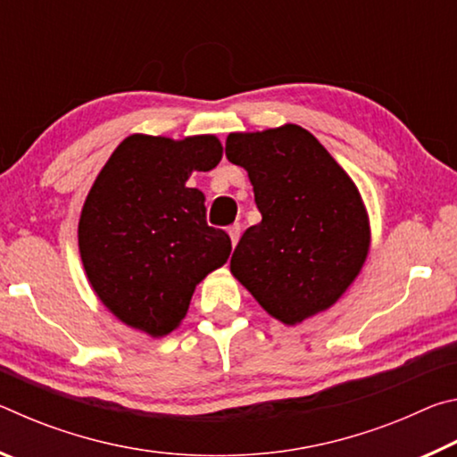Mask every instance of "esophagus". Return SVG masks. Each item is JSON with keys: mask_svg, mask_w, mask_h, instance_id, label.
Segmentation results:
<instances>
[{"mask_svg": "<svg viewBox=\"0 0 457 457\" xmlns=\"http://www.w3.org/2000/svg\"><path fill=\"white\" fill-rule=\"evenodd\" d=\"M228 234L231 237V244L236 245L239 242V236H242V226H239V223H234V226L228 228Z\"/></svg>", "mask_w": 457, "mask_h": 457, "instance_id": "1", "label": "esophagus"}]
</instances>
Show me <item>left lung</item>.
I'll return each mask as SVG.
<instances>
[{"label":"left lung","mask_w":457,"mask_h":457,"mask_svg":"<svg viewBox=\"0 0 457 457\" xmlns=\"http://www.w3.org/2000/svg\"><path fill=\"white\" fill-rule=\"evenodd\" d=\"M226 157L247 171L262 213L239 239L231 274L290 327L327 311L369 253V218L357 185L298 125L231 133Z\"/></svg>","instance_id":"left-lung-1"}]
</instances>
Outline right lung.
Wrapping results in <instances>:
<instances>
[{
  "label": "right lung",
  "mask_w": 457,
  "mask_h": 457,
  "mask_svg": "<svg viewBox=\"0 0 457 457\" xmlns=\"http://www.w3.org/2000/svg\"><path fill=\"white\" fill-rule=\"evenodd\" d=\"M218 137L130 135L84 201L79 247L92 290L119 320L154 338L179 327L195 286L229 258L207 226L205 195L185 185L221 161Z\"/></svg>",
  "instance_id": "add662e5"
}]
</instances>
